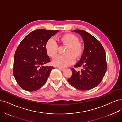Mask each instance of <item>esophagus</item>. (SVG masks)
<instances>
[{"label":"esophagus","mask_w":122,"mask_h":122,"mask_svg":"<svg viewBox=\"0 0 122 122\" xmlns=\"http://www.w3.org/2000/svg\"><path fill=\"white\" fill-rule=\"evenodd\" d=\"M58 68L60 70H61V71H63V70H65V69L63 68H61V67H58Z\"/></svg>","instance_id":"esophagus-1"}]
</instances>
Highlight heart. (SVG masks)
<instances>
[{"instance_id": "obj_1", "label": "heart", "mask_w": 122, "mask_h": 122, "mask_svg": "<svg viewBox=\"0 0 122 122\" xmlns=\"http://www.w3.org/2000/svg\"><path fill=\"white\" fill-rule=\"evenodd\" d=\"M62 42L68 45L64 55H58L52 60V64L59 67H66L73 64L76 61V57L80 56L83 52V46L79 42L78 38L72 34H67L61 37ZM46 50L48 55L54 57L58 53V45L56 39L52 37L47 41Z\"/></svg>"}]
</instances>
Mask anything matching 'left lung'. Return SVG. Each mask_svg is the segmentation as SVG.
Returning a JSON list of instances; mask_svg holds the SVG:
<instances>
[{
  "instance_id": "obj_1",
  "label": "left lung",
  "mask_w": 122,
  "mask_h": 122,
  "mask_svg": "<svg viewBox=\"0 0 122 122\" xmlns=\"http://www.w3.org/2000/svg\"><path fill=\"white\" fill-rule=\"evenodd\" d=\"M84 41V49L80 60L74 67L83 68L81 72L72 68V74L68 81L72 87L81 90H88L99 85L107 71V64L103 47L97 39L86 31L76 29Z\"/></svg>"
}]
</instances>
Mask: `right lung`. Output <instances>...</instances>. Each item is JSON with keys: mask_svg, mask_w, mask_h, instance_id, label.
<instances>
[{"mask_svg": "<svg viewBox=\"0 0 122 122\" xmlns=\"http://www.w3.org/2000/svg\"><path fill=\"white\" fill-rule=\"evenodd\" d=\"M58 30L38 29L29 33L18 46L14 58L13 74L20 87L27 91L40 89L53 67L44 66L50 59L46 43Z\"/></svg>", "mask_w": 122, "mask_h": 122, "instance_id": "add662e5", "label": "right lung"}]
</instances>
